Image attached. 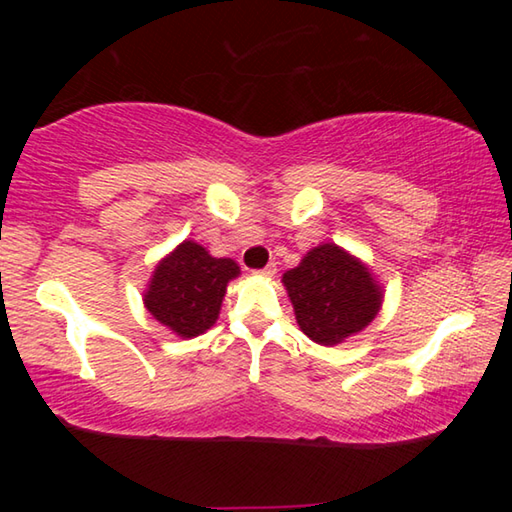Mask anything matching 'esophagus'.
<instances>
[{
  "label": "esophagus",
  "mask_w": 512,
  "mask_h": 512,
  "mask_svg": "<svg viewBox=\"0 0 512 512\" xmlns=\"http://www.w3.org/2000/svg\"><path fill=\"white\" fill-rule=\"evenodd\" d=\"M277 273V268H275V264H268V266H264L262 271H255V275L257 277H273Z\"/></svg>",
  "instance_id": "1"
}]
</instances>
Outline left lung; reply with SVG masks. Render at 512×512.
I'll return each mask as SVG.
<instances>
[{
    "instance_id": "1",
    "label": "left lung",
    "mask_w": 512,
    "mask_h": 512,
    "mask_svg": "<svg viewBox=\"0 0 512 512\" xmlns=\"http://www.w3.org/2000/svg\"><path fill=\"white\" fill-rule=\"evenodd\" d=\"M282 284L302 332L327 348L366 329L384 302V287L368 264L334 241L311 248Z\"/></svg>"
}]
</instances>
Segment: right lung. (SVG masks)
I'll list each match as a JSON object with an SVG mask.
<instances>
[{
    "instance_id": "obj_1",
    "label": "right lung",
    "mask_w": 512,
    "mask_h": 512,
    "mask_svg": "<svg viewBox=\"0 0 512 512\" xmlns=\"http://www.w3.org/2000/svg\"><path fill=\"white\" fill-rule=\"evenodd\" d=\"M239 275L235 259L214 257L185 239L155 264L144 289V307L180 339H194L216 323L228 284Z\"/></svg>"
}]
</instances>
